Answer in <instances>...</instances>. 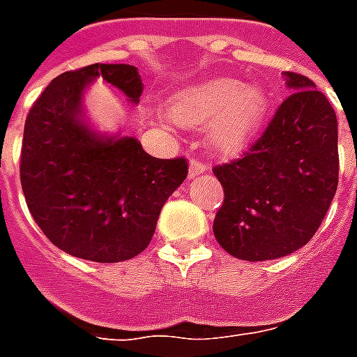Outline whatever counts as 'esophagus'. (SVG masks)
Here are the masks:
<instances>
[{
	"label": "esophagus",
	"instance_id": "34e87169",
	"mask_svg": "<svg viewBox=\"0 0 357 357\" xmlns=\"http://www.w3.org/2000/svg\"><path fill=\"white\" fill-rule=\"evenodd\" d=\"M204 172H208V166H204L199 160H191V164H189V179L197 178V176H201Z\"/></svg>",
	"mask_w": 357,
	"mask_h": 357
}]
</instances>
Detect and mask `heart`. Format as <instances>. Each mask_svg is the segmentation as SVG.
Listing matches in <instances>:
<instances>
[{
	"instance_id": "b5f03b06",
	"label": "heart",
	"mask_w": 357,
	"mask_h": 357,
	"mask_svg": "<svg viewBox=\"0 0 357 357\" xmlns=\"http://www.w3.org/2000/svg\"><path fill=\"white\" fill-rule=\"evenodd\" d=\"M269 97L260 84L212 78L176 89L168 114L181 126H202L204 139L218 155H235L262 130Z\"/></svg>"
}]
</instances>
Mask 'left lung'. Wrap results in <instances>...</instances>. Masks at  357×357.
I'll return each instance as SVG.
<instances>
[{"instance_id":"obj_1","label":"left lung","mask_w":357,"mask_h":357,"mask_svg":"<svg viewBox=\"0 0 357 357\" xmlns=\"http://www.w3.org/2000/svg\"><path fill=\"white\" fill-rule=\"evenodd\" d=\"M291 95L247 155L214 168L224 204L214 237L239 260L283 258L314 237L338 185L337 114L306 76L283 73Z\"/></svg>"}]
</instances>
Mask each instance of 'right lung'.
I'll list each match as a JSON object with an SVG mask.
<instances>
[{"mask_svg": "<svg viewBox=\"0 0 357 357\" xmlns=\"http://www.w3.org/2000/svg\"><path fill=\"white\" fill-rule=\"evenodd\" d=\"M102 78L133 107L141 76L132 65L95 63L51 80L24 124L20 183L45 237L82 260L114 264L149 247L164 202L187 178L185 158H155L137 137L101 132L86 93Z\"/></svg>", "mask_w": 357, "mask_h": 357, "instance_id": "obj_1", "label": "right lung"}]
</instances>
